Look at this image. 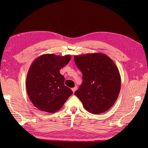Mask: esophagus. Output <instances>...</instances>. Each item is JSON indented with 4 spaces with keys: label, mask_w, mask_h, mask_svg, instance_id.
Here are the masks:
<instances>
[{
    "label": "esophagus",
    "mask_w": 148,
    "mask_h": 148,
    "mask_svg": "<svg viewBox=\"0 0 148 148\" xmlns=\"http://www.w3.org/2000/svg\"><path fill=\"white\" fill-rule=\"evenodd\" d=\"M77 89V86H75V87H74V88H72V90H73V92L74 93L75 92V91Z\"/></svg>",
    "instance_id": "1"
}]
</instances>
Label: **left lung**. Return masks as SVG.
Wrapping results in <instances>:
<instances>
[{"label":"left lung","mask_w":148,"mask_h":148,"mask_svg":"<svg viewBox=\"0 0 148 148\" xmlns=\"http://www.w3.org/2000/svg\"><path fill=\"white\" fill-rule=\"evenodd\" d=\"M75 63L83 74V83L74 94L92 114L108 110L117 99L121 79L114 62L103 53L77 55Z\"/></svg>","instance_id":"8db88e82"}]
</instances>
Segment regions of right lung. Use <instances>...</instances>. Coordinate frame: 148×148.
<instances>
[{
  "label": "right lung",
  "instance_id": "right-lung-1",
  "mask_svg": "<svg viewBox=\"0 0 148 148\" xmlns=\"http://www.w3.org/2000/svg\"><path fill=\"white\" fill-rule=\"evenodd\" d=\"M70 59V55L45 54L31 64L26 78V90L30 101L39 110L55 113L73 94L71 89L65 86V78L59 71Z\"/></svg>",
  "mask_w": 148,
  "mask_h": 148
}]
</instances>
